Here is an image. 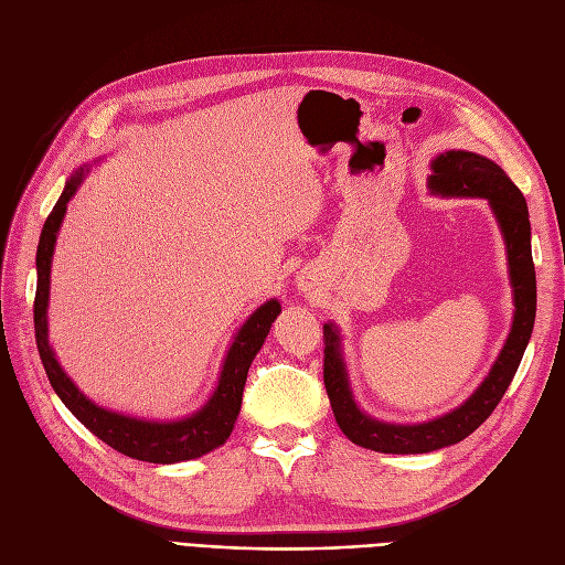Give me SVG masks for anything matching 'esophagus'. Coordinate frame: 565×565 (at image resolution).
<instances>
[{"label": "esophagus", "mask_w": 565, "mask_h": 565, "mask_svg": "<svg viewBox=\"0 0 565 565\" xmlns=\"http://www.w3.org/2000/svg\"><path fill=\"white\" fill-rule=\"evenodd\" d=\"M316 285H318V278H316V273H313V270H309V268L299 270V276H297V287L301 289V292H311V289H316Z\"/></svg>", "instance_id": "esophagus-1"}]
</instances>
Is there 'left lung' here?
<instances>
[{"mask_svg":"<svg viewBox=\"0 0 565 565\" xmlns=\"http://www.w3.org/2000/svg\"><path fill=\"white\" fill-rule=\"evenodd\" d=\"M429 191L440 198H486L498 218L507 245L509 282L514 292V320L504 347L488 377L471 396L450 413L419 424H391L363 413L353 398L349 370L341 351V334L334 322L322 324L324 334V388L339 429L355 446L388 455H422L455 446L481 426L502 401L504 391L521 365L523 351L533 334L537 285L533 249H530V216L523 193L504 169L478 152L446 150L431 160Z\"/></svg>","mask_w":565,"mask_h":565,"instance_id":"1","label":"left lung"}]
</instances>
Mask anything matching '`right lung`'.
Segmentation results:
<instances>
[{
    "instance_id": "obj_1",
    "label": "right lung",
    "mask_w": 565,
    "mask_h": 565,
    "mask_svg": "<svg viewBox=\"0 0 565 565\" xmlns=\"http://www.w3.org/2000/svg\"><path fill=\"white\" fill-rule=\"evenodd\" d=\"M89 174V164L77 167L73 177L65 181L56 207L44 221V228L38 245V295H35V337L46 377L58 393L63 405L117 452L131 459L152 461V465H177V461L195 459L216 450L228 440L235 419L241 415L243 388L247 372L270 332V324L280 316V301L268 299L262 303L235 332L221 365L218 384L198 413L183 419H143L125 413H115L104 405H96L89 396L77 388L61 367L58 358L49 344V287H51V262H54L56 237L63 224L67 202L77 193L84 177Z\"/></svg>"
}]
</instances>
